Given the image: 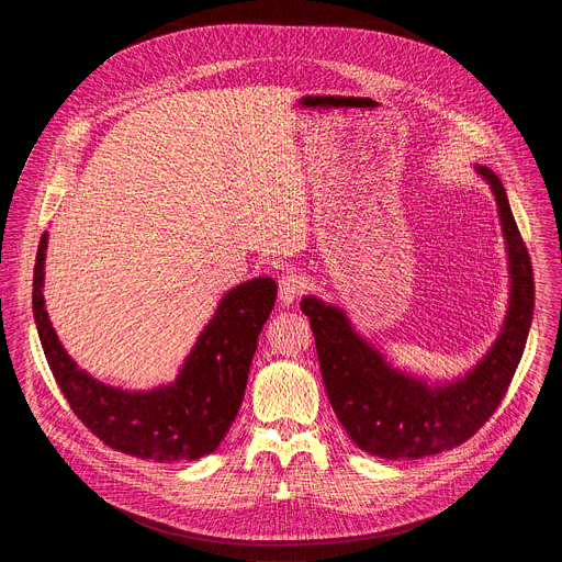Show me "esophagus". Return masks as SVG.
<instances>
[{
    "label": "esophagus",
    "mask_w": 562,
    "mask_h": 562,
    "mask_svg": "<svg viewBox=\"0 0 562 562\" xmlns=\"http://www.w3.org/2000/svg\"><path fill=\"white\" fill-rule=\"evenodd\" d=\"M278 286H280V301L284 305H291L293 301H299V296L305 291V280L299 273L286 271V273L280 276V284Z\"/></svg>",
    "instance_id": "34e87169"
}]
</instances>
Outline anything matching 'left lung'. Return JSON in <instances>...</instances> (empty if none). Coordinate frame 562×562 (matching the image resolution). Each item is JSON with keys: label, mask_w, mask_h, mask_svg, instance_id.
<instances>
[{"label": "left lung", "mask_w": 562, "mask_h": 562, "mask_svg": "<svg viewBox=\"0 0 562 562\" xmlns=\"http://www.w3.org/2000/svg\"><path fill=\"white\" fill-rule=\"evenodd\" d=\"M490 182L510 259V310L485 360L462 380L428 387L385 364L380 352L352 333L341 310L310 296L301 303L316 341L321 375L348 437L378 458L417 460L456 449L494 415L504 401L526 346L536 305L533 266L515 223L504 184L479 166Z\"/></svg>", "instance_id": "1"}]
</instances>
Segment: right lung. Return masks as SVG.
I'll list each match as a JSON object with an SVG mask.
<instances>
[{
    "label": "right lung",
    "instance_id": "obj_1",
    "mask_svg": "<svg viewBox=\"0 0 562 562\" xmlns=\"http://www.w3.org/2000/svg\"><path fill=\"white\" fill-rule=\"evenodd\" d=\"M47 234L34 266V318L47 364L77 419L106 447L155 462L198 460L216 451L241 407L257 337L276 305L278 284L255 278L232 289L168 387L123 392L93 380L58 341L43 299Z\"/></svg>",
    "mask_w": 562,
    "mask_h": 562
}]
</instances>
